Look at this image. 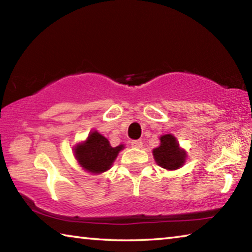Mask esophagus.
<instances>
[{
  "instance_id": "esophagus-1",
  "label": "esophagus",
  "mask_w": 252,
  "mask_h": 252,
  "mask_svg": "<svg viewBox=\"0 0 252 252\" xmlns=\"http://www.w3.org/2000/svg\"><path fill=\"white\" fill-rule=\"evenodd\" d=\"M131 146L134 147V148H142L143 143H142L141 140H132Z\"/></svg>"
}]
</instances>
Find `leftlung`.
I'll return each instance as SVG.
<instances>
[{
    "instance_id": "left-lung-1",
    "label": "left lung",
    "mask_w": 252,
    "mask_h": 252,
    "mask_svg": "<svg viewBox=\"0 0 252 252\" xmlns=\"http://www.w3.org/2000/svg\"><path fill=\"white\" fill-rule=\"evenodd\" d=\"M160 147L153 150V157L160 167L176 170L186 161V153L179 148L176 138L172 134H165L160 138Z\"/></svg>"
}]
</instances>
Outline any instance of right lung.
<instances>
[{
    "instance_id": "right-lung-1",
    "label": "right lung",
    "mask_w": 252,
    "mask_h": 252,
    "mask_svg": "<svg viewBox=\"0 0 252 252\" xmlns=\"http://www.w3.org/2000/svg\"><path fill=\"white\" fill-rule=\"evenodd\" d=\"M123 146L112 148L108 139L99 132H91L88 140L74 149L75 158L82 167L92 173H101L109 170Z\"/></svg>"
}]
</instances>
